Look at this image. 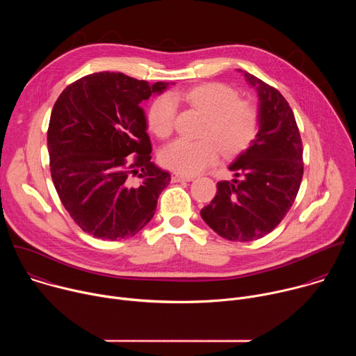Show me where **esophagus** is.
Wrapping results in <instances>:
<instances>
[{
	"instance_id": "34e87169",
	"label": "esophagus",
	"mask_w": 356,
	"mask_h": 356,
	"mask_svg": "<svg viewBox=\"0 0 356 356\" xmlns=\"http://www.w3.org/2000/svg\"><path fill=\"white\" fill-rule=\"evenodd\" d=\"M193 179L191 177H186V176H181L179 173H173L172 175V181L173 183H179V181H191Z\"/></svg>"
}]
</instances>
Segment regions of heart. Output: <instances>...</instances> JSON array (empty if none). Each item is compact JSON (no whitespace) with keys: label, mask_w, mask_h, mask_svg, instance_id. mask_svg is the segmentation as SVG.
Here are the masks:
<instances>
[{"label":"heart","mask_w":356,"mask_h":356,"mask_svg":"<svg viewBox=\"0 0 356 356\" xmlns=\"http://www.w3.org/2000/svg\"><path fill=\"white\" fill-rule=\"evenodd\" d=\"M186 104L206 117L200 132V140L177 139L162 154L166 168L194 176L213 165L218 152L225 156H235L255 138L259 128V111L249 101L238 99L234 88L221 83H206L190 90L162 95L152 103L147 113L149 129L158 138L166 139L175 128L176 103Z\"/></svg>","instance_id":"1"}]
</instances>
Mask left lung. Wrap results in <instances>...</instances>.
Returning a JSON list of instances; mask_svg holds the SVG:
<instances>
[{
	"label": "left lung",
	"mask_w": 356,
	"mask_h": 356,
	"mask_svg": "<svg viewBox=\"0 0 356 356\" xmlns=\"http://www.w3.org/2000/svg\"><path fill=\"white\" fill-rule=\"evenodd\" d=\"M238 72L258 92V134L228 166L241 179L218 181L216 197L200 214L220 236L248 242L273 231L291 209L302 179V143L286 98Z\"/></svg>",
	"instance_id": "left-lung-1"
}]
</instances>
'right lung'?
Returning a JSON list of instances; mask_svg holds the SVG:
<instances>
[{"label": "right lung", "mask_w": 356, "mask_h": 356, "mask_svg": "<svg viewBox=\"0 0 356 356\" xmlns=\"http://www.w3.org/2000/svg\"><path fill=\"white\" fill-rule=\"evenodd\" d=\"M168 87L101 72L56 99L47 129L50 173L70 217L94 238L134 236L155 216L170 175L150 162L140 103Z\"/></svg>", "instance_id": "obj_1"}]
</instances>
